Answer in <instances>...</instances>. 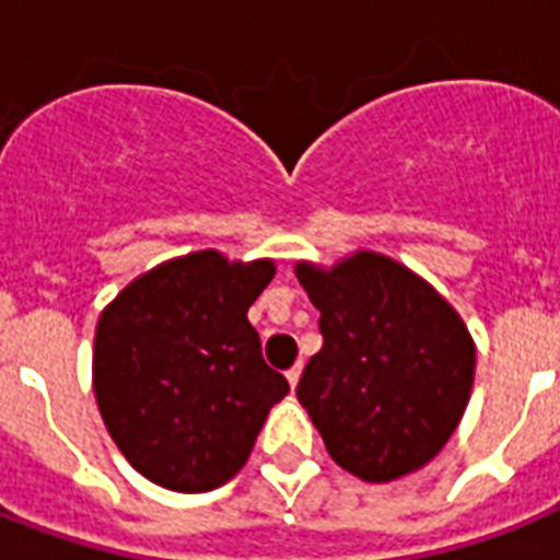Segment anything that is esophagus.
<instances>
[{"instance_id": "34e87169", "label": "esophagus", "mask_w": 560, "mask_h": 560, "mask_svg": "<svg viewBox=\"0 0 560 560\" xmlns=\"http://www.w3.org/2000/svg\"><path fill=\"white\" fill-rule=\"evenodd\" d=\"M284 376H288L290 388H295V385H299V376H302V362H295V365L290 368V371Z\"/></svg>"}]
</instances>
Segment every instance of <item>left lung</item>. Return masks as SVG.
Masks as SVG:
<instances>
[{
    "label": "left lung",
    "instance_id": "1",
    "mask_svg": "<svg viewBox=\"0 0 560 560\" xmlns=\"http://www.w3.org/2000/svg\"><path fill=\"white\" fill-rule=\"evenodd\" d=\"M295 276L325 339L295 397L327 454L368 483L422 469L471 397L475 342L460 313L417 272L368 249L330 270L299 261Z\"/></svg>",
    "mask_w": 560,
    "mask_h": 560
}]
</instances>
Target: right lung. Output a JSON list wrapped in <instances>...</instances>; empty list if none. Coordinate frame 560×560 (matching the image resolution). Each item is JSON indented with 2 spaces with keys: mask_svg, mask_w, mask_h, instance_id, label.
I'll list each match as a JSON object with an SVG mask.
<instances>
[{
  "mask_svg": "<svg viewBox=\"0 0 560 560\" xmlns=\"http://www.w3.org/2000/svg\"><path fill=\"white\" fill-rule=\"evenodd\" d=\"M272 276L270 258L244 265L201 249L138 276L100 313L97 408L122 457L152 483L224 486L290 390L247 319Z\"/></svg>",
  "mask_w": 560,
  "mask_h": 560,
  "instance_id": "right-lung-1",
  "label": "right lung"
}]
</instances>
